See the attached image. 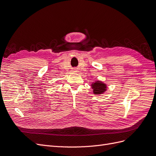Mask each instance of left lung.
I'll return each mask as SVG.
<instances>
[{
	"mask_svg": "<svg viewBox=\"0 0 156 156\" xmlns=\"http://www.w3.org/2000/svg\"><path fill=\"white\" fill-rule=\"evenodd\" d=\"M92 88L94 89V93L95 94H100L101 93H103L106 90V85L101 83V81H97L92 84Z\"/></svg>",
	"mask_w": 156,
	"mask_h": 156,
	"instance_id": "1",
	"label": "left lung"
}]
</instances>
